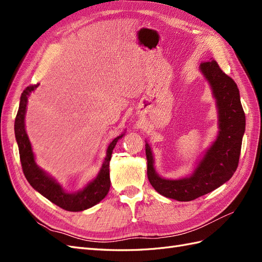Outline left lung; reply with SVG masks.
<instances>
[{
  "label": "left lung",
  "mask_w": 262,
  "mask_h": 262,
  "mask_svg": "<svg viewBox=\"0 0 262 262\" xmlns=\"http://www.w3.org/2000/svg\"><path fill=\"white\" fill-rule=\"evenodd\" d=\"M200 71L216 99L220 131L194 171L189 177L181 179L162 178L155 171L152 149L148 143L145 144L147 177L150 185L158 193L178 201L194 200L232 178L238 166L245 132V113L238 87L233 78L220 69L214 59L201 63Z\"/></svg>",
  "instance_id": "obj_1"
}]
</instances>
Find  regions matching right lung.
Wrapping results in <instances>:
<instances>
[{
	"mask_svg": "<svg viewBox=\"0 0 262 262\" xmlns=\"http://www.w3.org/2000/svg\"><path fill=\"white\" fill-rule=\"evenodd\" d=\"M39 84L29 85L26 87L20 96L19 108L15 118V137L18 144L19 158L21 163V168L27 181L35 190L42 194L47 199L50 200L63 210L71 212L84 211L94 207L95 204L100 202L107 195L110 188V177H109V163L112 158L113 150L119 139H121L124 133L113 140L107 148L105 161L101 165V168L97 177L92 180L89 185L80 191L70 193L59 185L52 177L40 169L35 162V156L28 136L25 130V114L27 107L28 96L31 92H34Z\"/></svg>",
	"mask_w": 262,
	"mask_h": 262,
	"instance_id": "1",
	"label": "right lung"
}]
</instances>
